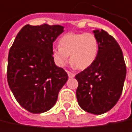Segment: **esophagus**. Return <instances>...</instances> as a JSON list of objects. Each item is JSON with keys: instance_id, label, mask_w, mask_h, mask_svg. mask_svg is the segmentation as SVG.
Instances as JSON below:
<instances>
[{"instance_id": "obj_1", "label": "esophagus", "mask_w": 132, "mask_h": 132, "mask_svg": "<svg viewBox=\"0 0 132 132\" xmlns=\"http://www.w3.org/2000/svg\"><path fill=\"white\" fill-rule=\"evenodd\" d=\"M67 73L68 74V77H70V78H71V77H74V76H75V74L74 73H71V71H67Z\"/></svg>"}]
</instances>
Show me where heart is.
<instances>
[{"label":"heart","instance_id":"heart-1","mask_svg":"<svg viewBox=\"0 0 132 132\" xmlns=\"http://www.w3.org/2000/svg\"><path fill=\"white\" fill-rule=\"evenodd\" d=\"M59 46L52 51L55 64L62 68L70 60L79 69H84L96 60L99 51V40L91 32L64 35L59 40Z\"/></svg>","mask_w":132,"mask_h":132}]
</instances>
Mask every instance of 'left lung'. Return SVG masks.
Masks as SVG:
<instances>
[{"mask_svg":"<svg viewBox=\"0 0 132 132\" xmlns=\"http://www.w3.org/2000/svg\"><path fill=\"white\" fill-rule=\"evenodd\" d=\"M99 40V51L93 63L75 76L76 95L84 111L105 113L119 100L126 76L123 54L116 40L103 29L93 30Z\"/></svg>","mask_w":132,"mask_h":132,"instance_id":"8db88e82","label":"left lung"}]
</instances>
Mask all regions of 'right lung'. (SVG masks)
Returning <instances> with one entry per match:
<instances>
[{
	"mask_svg": "<svg viewBox=\"0 0 132 132\" xmlns=\"http://www.w3.org/2000/svg\"><path fill=\"white\" fill-rule=\"evenodd\" d=\"M63 32L60 25H26L9 51V87L19 104L32 113L53 107L68 79L52 56L53 42Z\"/></svg>",
	"mask_w": 132,
	"mask_h": 132,
	"instance_id": "obj_1",
	"label": "right lung"
}]
</instances>
